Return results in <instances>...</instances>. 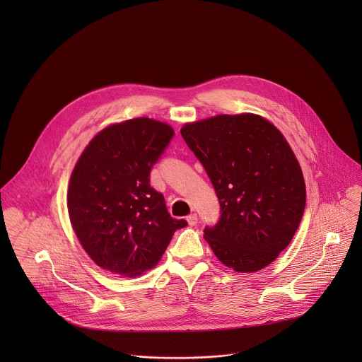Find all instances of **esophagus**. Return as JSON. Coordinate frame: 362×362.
Wrapping results in <instances>:
<instances>
[{
	"label": "esophagus",
	"instance_id": "34e87169",
	"mask_svg": "<svg viewBox=\"0 0 362 362\" xmlns=\"http://www.w3.org/2000/svg\"><path fill=\"white\" fill-rule=\"evenodd\" d=\"M186 221H187L189 226H196V225H197V215L192 214V215H189V216L186 218Z\"/></svg>",
	"mask_w": 362,
	"mask_h": 362
}]
</instances>
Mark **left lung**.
Returning <instances> with one entry per match:
<instances>
[{
	"instance_id": "8db88e82",
	"label": "left lung",
	"mask_w": 362,
	"mask_h": 362,
	"mask_svg": "<svg viewBox=\"0 0 362 362\" xmlns=\"http://www.w3.org/2000/svg\"><path fill=\"white\" fill-rule=\"evenodd\" d=\"M180 133L221 203V221L203 235L215 256L240 274L271 265L291 243L306 203L303 175L284 134L253 113L185 123Z\"/></svg>"
}]
</instances>
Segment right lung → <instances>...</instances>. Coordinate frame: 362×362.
Segmentation results:
<instances>
[{
  "label": "right lung",
  "mask_w": 362,
  "mask_h": 362,
  "mask_svg": "<svg viewBox=\"0 0 362 362\" xmlns=\"http://www.w3.org/2000/svg\"><path fill=\"white\" fill-rule=\"evenodd\" d=\"M173 133L168 123L136 117L100 130L80 154L67 190L69 216L80 245L105 271L143 275L187 225L169 215L163 194L148 183Z\"/></svg>",
  "instance_id": "add662e5"
}]
</instances>
